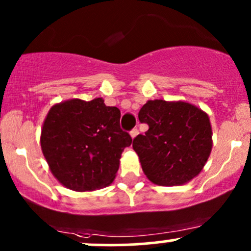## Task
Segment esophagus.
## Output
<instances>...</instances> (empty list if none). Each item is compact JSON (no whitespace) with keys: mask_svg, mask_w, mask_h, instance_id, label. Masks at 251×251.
<instances>
[{"mask_svg":"<svg viewBox=\"0 0 251 251\" xmlns=\"http://www.w3.org/2000/svg\"><path fill=\"white\" fill-rule=\"evenodd\" d=\"M130 134H131L132 138H134V137H136L137 134H138V130H137V128H132V130L130 131Z\"/></svg>","mask_w":251,"mask_h":251,"instance_id":"1","label":"esophagus"}]
</instances>
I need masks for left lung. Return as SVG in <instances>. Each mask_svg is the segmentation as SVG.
<instances>
[{
    "instance_id": "left-lung-1",
    "label": "left lung",
    "mask_w": 251,
    "mask_h": 251,
    "mask_svg": "<svg viewBox=\"0 0 251 251\" xmlns=\"http://www.w3.org/2000/svg\"><path fill=\"white\" fill-rule=\"evenodd\" d=\"M148 124L145 134L133 139L144 174L158 186L183 184L195 177L212 149L208 115L191 103L148 101L138 114Z\"/></svg>"
}]
</instances>
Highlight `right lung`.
Listing matches in <instances>:
<instances>
[{"label":"right lung","instance_id":"1","mask_svg":"<svg viewBox=\"0 0 251 251\" xmlns=\"http://www.w3.org/2000/svg\"><path fill=\"white\" fill-rule=\"evenodd\" d=\"M41 150L54 177L77 192L108 186L132 138L120 127V111L101 98L74 99L52 107L41 130Z\"/></svg>","mask_w":251,"mask_h":251}]
</instances>
